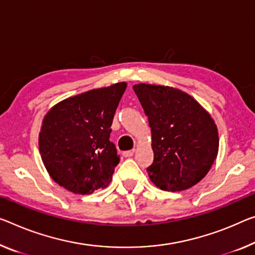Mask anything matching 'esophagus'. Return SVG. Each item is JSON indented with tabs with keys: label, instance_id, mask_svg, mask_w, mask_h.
I'll return each instance as SVG.
<instances>
[{
	"label": "esophagus",
	"instance_id": "obj_1",
	"mask_svg": "<svg viewBox=\"0 0 255 255\" xmlns=\"http://www.w3.org/2000/svg\"><path fill=\"white\" fill-rule=\"evenodd\" d=\"M133 152H134V150H127V151H123V156H124V157H132Z\"/></svg>",
	"mask_w": 255,
	"mask_h": 255
}]
</instances>
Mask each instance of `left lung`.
Masks as SVG:
<instances>
[{
  "mask_svg": "<svg viewBox=\"0 0 255 255\" xmlns=\"http://www.w3.org/2000/svg\"><path fill=\"white\" fill-rule=\"evenodd\" d=\"M149 127L154 162L147 168L159 189H189L209 173L219 151L218 128L210 113L181 90L133 85Z\"/></svg>",
  "mask_w": 255,
  "mask_h": 255,
  "instance_id": "1",
  "label": "left lung"
}]
</instances>
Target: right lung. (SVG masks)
Masks as SVG:
<instances>
[{"label":"right lung","mask_w":255,"mask_h":255,"mask_svg":"<svg viewBox=\"0 0 255 255\" xmlns=\"http://www.w3.org/2000/svg\"><path fill=\"white\" fill-rule=\"evenodd\" d=\"M125 82L69 97L50 108L42 121L38 149L43 164L58 185L90 195L111 183L120 162L109 141Z\"/></svg>","instance_id":"add662e5"}]
</instances>
